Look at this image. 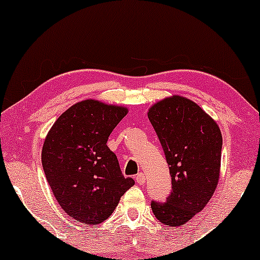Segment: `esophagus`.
I'll return each mask as SVG.
<instances>
[{
	"label": "esophagus",
	"mask_w": 260,
	"mask_h": 260,
	"mask_svg": "<svg viewBox=\"0 0 260 260\" xmlns=\"http://www.w3.org/2000/svg\"><path fill=\"white\" fill-rule=\"evenodd\" d=\"M136 181L138 182V184H144L145 182V175L143 173H139L136 175Z\"/></svg>",
	"instance_id": "esophagus-1"
}]
</instances>
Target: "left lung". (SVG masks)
<instances>
[{"mask_svg":"<svg viewBox=\"0 0 260 260\" xmlns=\"http://www.w3.org/2000/svg\"><path fill=\"white\" fill-rule=\"evenodd\" d=\"M152 123L169 165L172 192L152 201L153 213L165 226H182L204 210L219 179L222 135L217 123L195 102L181 96L150 108Z\"/></svg>","mask_w":260,"mask_h":260,"instance_id":"obj_1","label":"left lung"}]
</instances>
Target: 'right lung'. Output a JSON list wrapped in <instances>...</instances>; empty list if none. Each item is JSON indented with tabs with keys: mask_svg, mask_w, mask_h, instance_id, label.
Here are the masks:
<instances>
[{
	"mask_svg": "<svg viewBox=\"0 0 260 260\" xmlns=\"http://www.w3.org/2000/svg\"><path fill=\"white\" fill-rule=\"evenodd\" d=\"M125 115V107L85 100L65 111L47 135L42 149L45 178L64 212L76 221L104 222L135 185L107 147Z\"/></svg>",
	"mask_w": 260,
	"mask_h": 260,
	"instance_id": "obj_1",
	"label": "right lung"
}]
</instances>
